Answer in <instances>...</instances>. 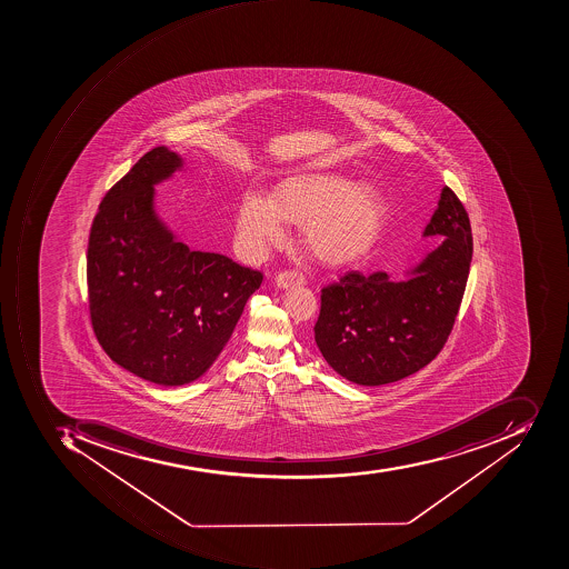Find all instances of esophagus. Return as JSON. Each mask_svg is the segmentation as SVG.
Listing matches in <instances>:
<instances>
[{"label": "esophagus", "instance_id": "1", "mask_svg": "<svg viewBox=\"0 0 569 569\" xmlns=\"http://www.w3.org/2000/svg\"><path fill=\"white\" fill-rule=\"evenodd\" d=\"M274 283L280 289H289V287L302 286L305 283V274L298 270V268H287V270L280 271L274 279Z\"/></svg>", "mask_w": 569, "mask_h": 569}]
</instances>
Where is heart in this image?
I'll list each match as a JSON object with an SVG mask.
<instances>
[{"instance_id": "b5f03b06", "label": "heart", "mask_w": 569, "mask_h": 569, "mask_svg": "<svg viewBox=\"0 0 569 569\" xmlns=\"http://www.w3.org/2000/svg\"><path fill=\"white\" fill-rule=\"evenodd\" d=\"M286 218L306 220L310 248L329 261H346L376 239L382 200L345 177L301 174L279 184L273 199L249 190L240 200L237 236L251 254H261L286 236Z\"/></svg>"}]
</instances>
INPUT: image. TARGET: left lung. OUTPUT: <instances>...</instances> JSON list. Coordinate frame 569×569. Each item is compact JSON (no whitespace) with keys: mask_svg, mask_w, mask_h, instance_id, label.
Here are the masks:
<instances>
[{"mask_svg":"<svg viewBox=\"0 0 569 569\" xmlns=\"http://www.w3.org/2000/svg\"><path fill=\"white\" fill-rule=\"evenodd\" d=\"M441 237L412 274L346 271L321 289L315 342L355 385L380 386L423 369L443 349L459 315L472 259L469 214L450 187L423 230Z\"/></svg>","mask_w":569,"mask_h":569,"instance_id":"left-lung-1","label":"left lung"}]
</instances>
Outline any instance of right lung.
Returning a JSON list of instances; mask_svg holds the SVG:
<instances>
[{
  "label": "right lung",
  "mask_w": 569,
  "mask_h": 569,
  "mask_svg": "<svg viewBox=\"0 0 569 569\" xmlns=\"http://www.w3.org/2000/svg\"><path fill=\"white\" fill-rule=\"evenodd\" d=\"M181 168L149 150L106 193L91 224V326L110 360L156 385L181 386L214 363L263 273L178 242L153 209V184Z\"/></svg>",
  "instance_id": "obj_1"
}]
</instances>
